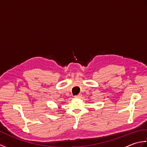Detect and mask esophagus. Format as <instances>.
Listing matches in <instances>:
<instances>
[{
	"instance_id": "esophagus-1",
	"label": "esophagus",
	"mask_w": 147,
	"mask_h": 147,
	"mask_svg": "<svg viewBox=\"0 0 147 147\" xmlns=\"http://www.w3.org/2000/svg\"><path fill=\"white\" fill-rule=\"evenodd\" d=\"M82 94H78V95L74 96V98H80L81 97H82Z\"/></svg>"
}]
</instances>
